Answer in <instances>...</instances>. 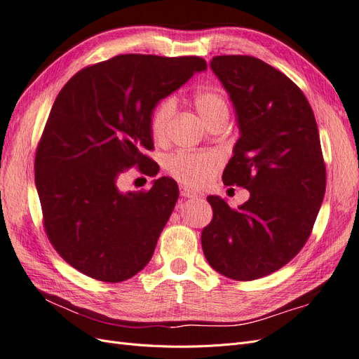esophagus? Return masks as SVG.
<instances>
[{
    "label": "esophagus",
    "instance_id": "esophagus-1",
    "mask_svg": "<svg viewBox=\"0 0 359 359\" xmlns=\"http://www.w3.org/2000/svg\"><path fill=\"white\" fill-rule=\"evenodd\" d=\"M180 193H181L182 198H190V199H194V198L199 196V194H198L196 191H193V190H190V189H187V187H181V189H180Z\"/></svg>",
    "mask_w": 359,
    "mask_h": 359
}]
</instances>
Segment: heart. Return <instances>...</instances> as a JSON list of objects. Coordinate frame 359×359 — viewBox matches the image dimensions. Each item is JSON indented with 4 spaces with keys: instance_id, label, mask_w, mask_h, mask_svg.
<instances>
[{
    "instance_id": "obj_1",
    "label": "heart",
    "mask_w": 359,
    "mask_h": 359,
    "mask_svg": "<svg viewBox=\"0 0 359 359\" xmlns=\"http://www.w3.org/2000/svg\"><path fill=\"white\" fill-rule=\"evenodd\" d=\"M193 104L205 124L211 119L229 115V106L219 88H205L193 97ZM177 103L173 99L160 102L149 118V130L156 140L166 137L170 119L175 114ZM220 168V157L215 153H177L165 161V169L172 178L184 186L199 189L208 184Z\"/></svg>"
}]
</instances>
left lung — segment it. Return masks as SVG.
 Masks as SVG:
<instances>
[{
    "mask_svg": "<svg viewBox=\"0 0 359 359\" xmlns=\"http://www.w3.org/2000/svg\"><path fill=\"white\" fill-rule=\"evenodd\" d=\"M210 66L241 135L223 182L247 189L250 199L232 210L206 198L212 220L202 231L203 255L224 277L262 278L299 253L316 222L327 187L319 130L304 93L262 60L219 55Z\"/></svg>",
    "mask_w": 359,
    "mask_h": 359,
    "instance_id": "1",
    "label": "left lung"
}]
</instances>
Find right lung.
Masks as SVG:
<instances>
[{
  "mask_svg": "<svg viewBox=\"0 0 359 359\" xmlns=\"http://www.w3.org/2000/svg\"><path fill=\"white\" fill-rule=\"evenodd\" d=\"M199 57L118 55L76 73L53 103L37 147L34 172L43 226L69 265L119 283L142 271L180 196L161 177L144 191L121 193L130 168L157 175L149 118L157 103L194 73Z\"/></svg>",
  "mask_w": 359,
  "mask_h": 359,
  "instance_id": "1",
  "label": "right lung"
}]
</instances>
